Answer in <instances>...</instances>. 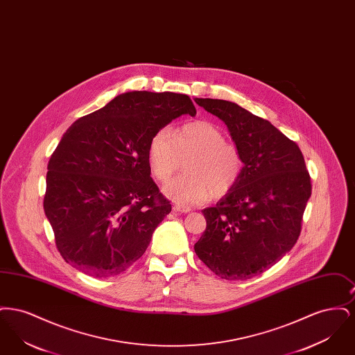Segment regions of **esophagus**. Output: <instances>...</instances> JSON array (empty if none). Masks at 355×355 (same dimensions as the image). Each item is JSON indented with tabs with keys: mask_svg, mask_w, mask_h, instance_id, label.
<instances>
[{
	"mask_svg": "<svg viewBox=\"0 0 355 355\" xmlns=\"http://www.w3.org/2000/svg\"><path fill=\"white\" fill-rule=\"evenodd\" d=\"M173 210H174V211H178V213H189L191 209L187 207V206H182V205H174Z\"/></svg>",
	"mask_w": 355,
	"mask_h": 355,
	"instance_id": "1",
	"label": "esophagus"
}]
</instances>
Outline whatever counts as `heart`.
Here are the masks:
<instances>
[{
	"mask_svg": "<svg viewBox=\"0 0 355 355\" xmlns=\"http://www.w3.org/2000/svg\"><path fill=\"white\" fill-rule=\"evenodd\" d=\"M218 126L209 121H193L170 132L161 129L153 135L148 149L152 174L168 182L184 166L187 173L165 186L175 202L190 206L209 197L220 198L236 187L245 168L238 146L225 141Z\"/></svg>",
	"mask_w": 355,
	"mask_h": 355,
	"instance_id": "heart-1",
	"label": "heart"
}]
</instances>
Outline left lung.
Returning <instances> with one entry per match:
<instances>
[{
    "label": "left lung",
    "mask_w": 355,
    "mask_h": 355,
    "mask_svg": "<svg viewBox=\"0 0 355 355\" xmlns=\"http://www.w3.org/2000/svg\"><path fill=\"white\" fill-rule=\"evenodd\" d=\"M196 102L227 125L245 168L230 193L203 209L206 230L194 250L220 278L245 281L268 270L295 245L311 196L310 174L298 145L269 121L234 102Z\"/></svg>",
    "instance_id": "8db88e82"
}]
</instances>
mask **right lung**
I'll return each instance as SVG.
<instances>
[{"instance_id": "1", "label": "right lung", "mask_w": 355, "mask_h": 355, "mask_svg": "<svg viewBox=\"0 0 355 355\" xmlns=\"http://www.w3.org/2000/svg\"><path fill=\"white\" fill-rule=\"evenodd\" d=\"M196 113L186 94L129 92L69 128L49 159L44 197L68 263L107 278L146 252L171 211L150 177V139L173 119Z\"/></svg>"}]
</instances>
